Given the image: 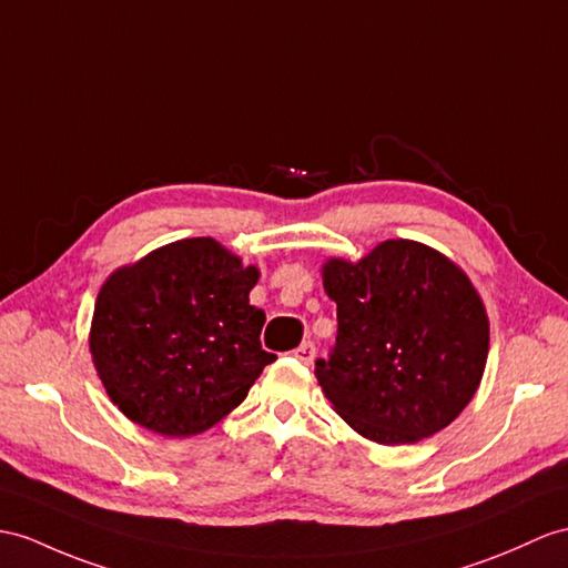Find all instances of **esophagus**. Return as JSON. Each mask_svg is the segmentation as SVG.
Instances as JSON below:
<instances>
[{
	"label": "esophagus",
	"instance_id": "esophagus-1",
	"mask_svg": "<svg viewBox=\"0 0 568 568\" xmlns=\"http://www.w3.org/2000/svg\"><path fill=\"white\" fill-rule=\"evenodd\" d=\"M294 356L298 358V362H303V364H313V358H315V344H313V342L298 344V347L294 349Z\"/></svg>",
	"mask_w": 568,
	"mask_h": 568
}]
</instances>
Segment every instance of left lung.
Masks as SVG:
<instances>
[{
  "label": "left lung",
  "instance_id": "obj_1",
  "mask_svg": "<svg viewBox=\"0 0 568 568\" xmlns=\"http://www.w3.org/2000/svg\"><path fill=\"white\" fill-rule=\"evenodd\" d=\"M337 339L315 376L339 417L381 446L417 444L475 397L489 317L460 265L419 241H383L362 260L327 257Z\"/></svg>",
  "mask_w": 568,
  "mask_h": 568
}]
</instances>
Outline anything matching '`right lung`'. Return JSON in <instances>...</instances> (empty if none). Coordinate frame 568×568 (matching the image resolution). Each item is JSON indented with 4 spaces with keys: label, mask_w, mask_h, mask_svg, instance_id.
Instances as JSON below:
<instances>
[{
    "label": "right lung",
    "mask_w": 568,
    "mask_h": 568,
    "mask_svg": "<svg viewBox=\"0 0 568 568\" xmlns=\"http://www.w3.org/2000/svg\"><path fill=\"white\" fill-rule=\"evenodd\" d=\"M257 280L255 265L214 239L175 241L118 267L89 332L110 403L169 438L197 436L236 409L276 358L260 344Z\"/></svg>",
    "instance_id": "obj_1"
}]
</instances>
